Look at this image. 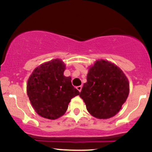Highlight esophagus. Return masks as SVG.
Listing matches in <instances>:
<instances>
[{
    "mask_svg": "<svg viewBox=\"0 0 152 152\" xmlns=\"http://www.w3.org/2000/svg\"><path fill=\"white\" fill-rule=\"evenodd\" d=\"M76 88H77V90L78 91H79V92H81V88H82V86H78L76 87Z\"/></svg>",
    "mask_w": 152,
    "mask_h": 152,
    "instance_id": "1",
    "label": "esophagus"
}]
</instances>
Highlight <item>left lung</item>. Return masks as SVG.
I'll return each mask as SVG.
<instances>
[{"label":"left lung","instance_id":"8db88e82","mask_svg":"<svg viewBox=\"0 0 152 152\" xmlns=\"http://www.w3.org/2000/svg\"><path fill=\"white\" fill-rule=\"evenodd\" d=\"M79 96L91 115L100 119L114 116L129 94V82L114 63L99 59L91 66Z\"/></svg>","mask_w":152,"mask_h":152}]
</instances>
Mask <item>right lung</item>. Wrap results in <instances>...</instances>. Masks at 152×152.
Instances as JSON below:
<instances>
[{
	"mask_svg": "<svg viewBox=\"0 0 152 152\" xmlns=\"http://www.w3.org/2000/svg\"><path fill=\"white\" fill-rule=\"evenodd\" d=\"M66 64L56 58L36 67L28 79L27 94L36 112L50 120L66 113L71 99L79 94L71 76L64 75Z\"/></svg>",
	"mask_w": 152,
	"mask_h": 152,
	"instance_id": "add662e5",
	"label": "right lung"
}]
</instances>
